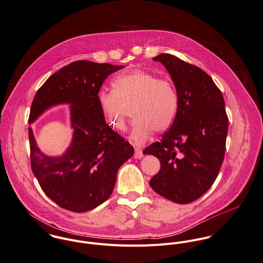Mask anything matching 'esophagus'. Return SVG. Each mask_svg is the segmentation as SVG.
I'll list each match as a JSON object with an SVG mask.
<instances>
[{
	"label": "esophagus",
	"mask_w": 263,
	"mask_h": 263,
	"mask_svg": "<svg viewBox=\"0 0 263 263\" xmlns=\"http://www.w3.org/2000/svg\"><path fill=\"white\" fill-rule=\"evenodd\" d=\"M134 157L135 158H138V159H140V158L143 157V153H142V149L141 148H139V147H135V154H134Z\"/></svg>",
	"instance_id": "1"
}]
</instances>
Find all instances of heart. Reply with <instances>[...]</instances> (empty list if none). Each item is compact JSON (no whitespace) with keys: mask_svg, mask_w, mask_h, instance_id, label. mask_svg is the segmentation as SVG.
<instances>
[{"mask_svg":"<svg viewBox=\"0 0 263 263\" xmlns=\"http://www.w3.org/2000/svg\"><path fill=\"white\" fill-rule=\"evenodd\" d=\"M111 90L102 89L98 102L107 124L119 132L127 129L128 107L135 119L131 140L143 144L155 132H163L174 123L179 109V96L168 79L146 70L135 69L117 75Z\"/></svg>","mask_w":263,"mask_h":263,"instance_id":"obj_1","label":"heart"}]
</instances>
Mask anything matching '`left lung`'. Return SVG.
<instances>
[{"instance_id": "8db88e82", "label": "left lung", "mask_w": 263, "mask_h": 263, "mask_svg": "<svg viewBox=\"0 0 263 263\" xmlns=\"http://www.w3.org/2000/svg\"><path fill=\"white\" fill-rule=\"evenodd\" d=\"M154 60L170 73L179 96V109L161 140L143 151L160 161V170L149 185L162 197L187 204L210 189L221 166L229 127L224 101L200 68L170 53Z\"/></svg>"}]
</instances>
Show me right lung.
I'll use <instances>...</instances> for the list:
<instances>
[{
    "label": "right lung",
    "instance_id": "add662e5",
    "mask_svg": "<svg viewBox=\"0 0 263 263\" xmlns=\"http://www.w3.org/2000/svg\"><path fill=\"white\" fill-rule=\"evenodd\" d=\"M124 68L90 61L73 62L53 74L37 90L28 123L58 105H70L73 137L62 155L50 157L39 148L28 128L32 172L45 194L62 209L85 212L112 193L119 167L134 148L106 123L98 93L106 77Z\"/></svg>",
    "mask_w": 263,
    "mask_h": 263
}]
</instances>
